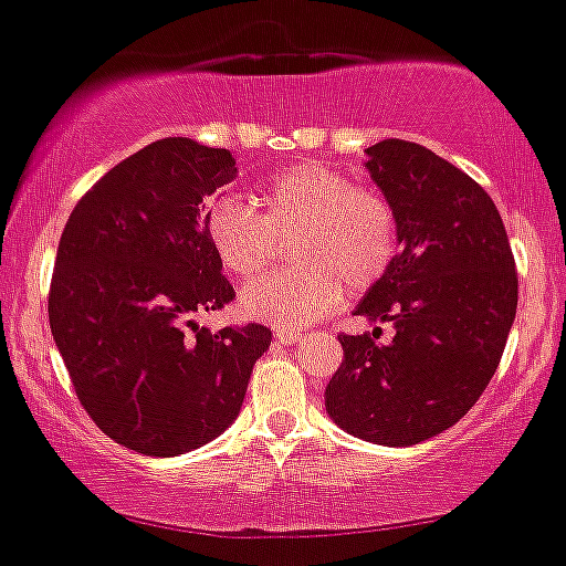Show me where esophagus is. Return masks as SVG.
<instances>
[{
	"label": "esophagus",
	"mask_w": 566,
	"mask_h": 566,
	"mask_svg": "<svg viewBox=\"0 0 566 566\" xmlns=\"http://www.w3.org/2000/svg\"><path fill=\"white\" fill-rule=\"evenodd\" d=\"M273 336H276L279 344H296L298 342V333L290 331V327H279V331L273 333Z\"/></svg>",
	"instance_id": "1"
}]
</instances>
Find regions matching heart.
<instances>
[{
	"mask_svg": "<svg viewBox=\"0 0 566 566\" xmlns=\"http://www.w3.org/2000/svg\"><path fill=\"white\" fill-rule=\"evenodd\" d=\"M254 213L235 196H222L205 213V239L219 268L233 279H255L290 242L298 270L242 290L239 311L253 322L302 327L324 316L344 293H361L385 276L399 250V228L387 199L356 188L318 161L276 170L255 190Z\"/></svg>",
	"mask_w": 566,
	"mask_h": 566,
	"instance_id": "1",
	"label": "heart"
}]
</instances>
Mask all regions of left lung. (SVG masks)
<instances>
[{
	"mask_svg": "<svg viewBox=\"0 0 566 566\" xmlns=\"http://www.w3.org/2000/svg\"><path fill=\"white\" fill-rule=\"evenodd\" d=\"M365 170L399 228V255L353 313L396 336H342L327 416L356 439L410 447L453 427L501 361L518 304L513 250L493 199L427 147L385 139Z\"/></svg>",
	"mask_w": 566,
	"mask_h": 566,
	"instance_id": "obj_1",
	"label": "left lung"
}]
</instances>
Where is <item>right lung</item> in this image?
Here are the masks:
<instances>
[{
    "label": "right lung",
    "instance_id": "obj_1",
    "mask_svg": "<svg viewBox=\"0 0 566 566\" xmlns=\"http://www.w3.org/2000/svg\"><path fill=\"white\" fill-rule=\"evenodd\" d=\"M235 174L230 150L159 139L107 170L59 239L53 342L87 416L136 453L170 459L222 436L270 347L262 324L193 322L233 298L205 239V199Z\"/></svg>",
    "mask_w": 566,
    "mask_h": 566
}]
</instances>
